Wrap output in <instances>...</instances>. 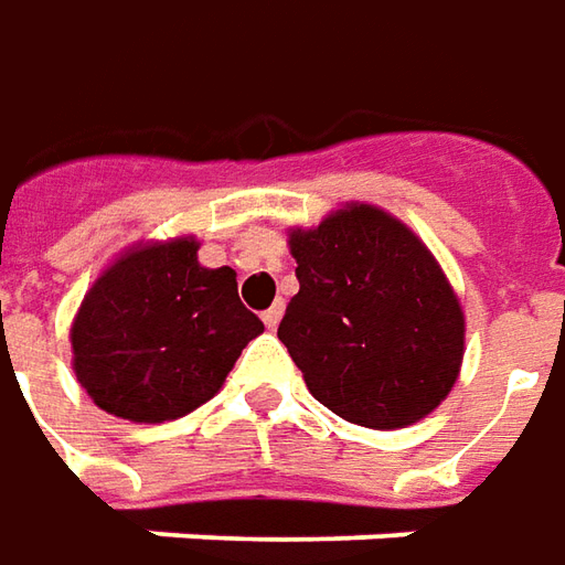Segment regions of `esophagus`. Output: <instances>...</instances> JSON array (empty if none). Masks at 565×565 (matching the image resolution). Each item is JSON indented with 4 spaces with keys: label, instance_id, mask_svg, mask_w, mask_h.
<instances>
[{
    "label": "esophagus",
    "instance_id": "34e87169",
    "mask_svg": "<svg viewBox=\"0 0 565 565\" xmlns=\"http://www.w3.org/2000/svg\"><path fill=\"white\" fill-rule=\"evenodd\" d=\"M281 316H284V302H275L271 309H265L263 312L265 328H268V331H275V328H278V321H281Z\"/></svg>",
    "mask_w": 565,
    "mask_h": 565
}]
</instances>
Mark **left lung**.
<instances>
[{
	"label": "left lung",
	"mask_w": 565,
	"mask_h": 565,
	"mask_svg": "<svg viewBox=\"0 0 565 565\" xmlns=\"http://www.w3.org/2000/svg\"><path fill=\"white\" fill-rule=\"evenodd\" d=\"M300 294L278 338L309 394L353 425L406 428L459 379L466 316L413 227L379 205L347 203L287 231Z\"/></svg>",
	"instance_id": "left-lung-1"
}]
</instances>
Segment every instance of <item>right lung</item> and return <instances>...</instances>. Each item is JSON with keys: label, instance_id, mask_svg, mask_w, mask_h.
I'll return each mask as SVG.
<instances>
[{"label": "right lung", "instance_id": "1", "mask_svg": "<svg viewBox=\"0 0 565 565\" xmlns=\"http://www.w3.org/2000/svg\"><path fill=\"white\" fill-rule=\"evenodd\" d=\"M196 253L193 234L140 241L87 290L71 321V369L99 409L140 425L186 416L265 331L234 268H205Z\"/></svg>", "mask_w": 565, "mask_h": 565}]
</instances>
